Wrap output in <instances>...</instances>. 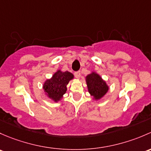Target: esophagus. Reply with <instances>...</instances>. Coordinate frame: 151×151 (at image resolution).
<instances>
[{"label":"esophagus","mask_w":151,"mask_h":151,"mask_svg":"<svg viewBox=\"0 0 151 151\" xmlns=\"http://www.w3.org/2000/svg\"><path fill=\"white\" fill-rule=\"evenodd\" d=\"M74 74H75V76L77 78H79L81 77V72L80 71H77V72H75L74 73Z\"/></svg>","instance_id":"34e87169"}]
</instances>
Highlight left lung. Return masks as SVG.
Segmentation results:
<instances>
[{
    "mask_svg": "<svg viewBox=\"0 0 151 151\" xmlns=\"http://www.w3.org/2000/svg\"><path fill=\"white\" fill-rule=\"evenodd\" d=\"M88 93L94 100H99L108 93L109 86L106 81L102 79L100 75L95 71L85 77Z\"/></svg>",
    "mask_w": 151,
    "mask_h": 151,
    "instance_id": "1",
    "label": "left lung"
}]
</instances>
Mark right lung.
Returning <instances> with one entry per match:
<instances>
[{
    "label": "right lung",
    "instance_id": "right-lung-1",
    "mask_svg": "<svg viewBox=\"0 0 151 151\" xmlns=\"http://www.w3.org/2000/svg\"><path fill=\"white\" fill-rule=\"evenodd\" d=\"M73 78L74 75L72 73L57 70L50 78H47L43 83L45 94L54 102H60L66 93L67 85Z\"/></svg>",
    "mask_w": 151,
    "mask_h": 151
}]
</instances>
